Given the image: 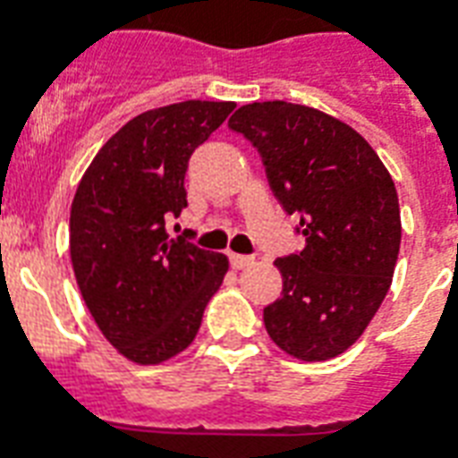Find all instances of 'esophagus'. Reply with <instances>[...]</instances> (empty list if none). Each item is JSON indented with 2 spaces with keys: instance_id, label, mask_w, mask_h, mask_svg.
<instances>
[{
  "instance_id": "34e87169",
  "label": "esophagus",
  "mask_w": 458,
  "mask_h": 458,
  "mask_svg": "<svg viewBox=\"0 0 458 458\" xmlns=\"http://www.w3.org/2000/svg\"><path fill=\"white\" fill-rule=\"evenodd\" d=\"M254 264V257H247V254H230V266L233 268H247V266Z\"/></svg>"
}]
</instances>
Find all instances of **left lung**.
I'll use <instances>...</instances> for the list:
<instances>
[{
	"label": "left lung",
	"instance_id": "8db88e82",
	"mask_svg": "<svg viewBox=\"0 0 458 458\" xmlns=\"http://www.w3.org/2000/svg\"><path fill=\"white\" fill-rule=\"evenodd\" d=\"M261 154L304 250L276 259L283 293L264 309L271 340L301 361L352 347L390 290L402 221L390 173L366 140L323 111L254 102L230 116Z\"/></svg>",
	"mask_w": 458,
	"mask_h": 458
}]
</instances>
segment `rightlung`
Returning a JSON list of instances; mask_svg holds the SVG:
<instances>
[{
  "label": "right lung",
  "mask_w": 458,
  "mask_h": 458,
  "mask_svg": "<svg viewBox=\"0 0 458 458\" xmlns=\"http://www.w3.org/2000/svg\"><path fill=\"white\" fill-rule=\"evenodd\" d=\"M233 109L190 99L140 114L97 152L73 197L71 261L82 300L135 363L182 352L228 271V259L187 233L168 235V221L187 207L190 157Z\"/></svg>",
  "instance_id": "1"
}]
</instances>
